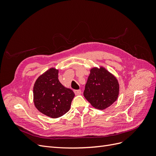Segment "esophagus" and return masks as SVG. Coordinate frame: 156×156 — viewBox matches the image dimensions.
I'll use <instances>...</instances> for the list:
<instances>
[{
	"instance_id": "34e87169",
	"label": "esophagus",
	"mask_w": 156,
	"mask_h": 156,
	"mask_svg": "<svg viewBox=\"0 0 156 156\" xmlns=\"http://www.w3.org/2000/svg\"><path fill=\"white\" fill-rule=\"evenodd\" d=\"M74 93L75 95H79V94H81V90H74Z\"/></svg>"
}]
</instances>
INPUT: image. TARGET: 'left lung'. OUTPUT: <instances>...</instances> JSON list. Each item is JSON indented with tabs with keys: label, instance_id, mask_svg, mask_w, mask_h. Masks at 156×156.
<instances>
[{
	"label": "left lung",
	"instance_id": "obj_1",
	"mask_svg": "<svg viewBox=\"0 0 156 156\" xmlns=\"http://www.w3.org/2000/svg\"><path fill=\"white\" fill-rule=\"evenodd\" d=\"M119 83L114 75L104 67L90 70L84 96L92 107L104 110L115 103L119 95Z\"/></svg>",
	"mask_w": 156,
	"mask_h": 156
}]
</instances>
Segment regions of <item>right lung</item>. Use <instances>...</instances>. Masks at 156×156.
<instances>
[{
  "mask_svg": "<svg viewBox=\"0 0 156 156\" xmlns=\"http://www.w3.org/2000/svg\"><path fill=\"white\" fill-rule=\"evenodd\" d=\"M58 69L51 68L37 77L33 87V101L42 114L56 119L69 111L75 96L58 80Z\"/></svg>",
  "mask_w": 156,
  "mask_h": 156,
  "instance_id": "1",
  "label": "right lung"
}]
</instances>
